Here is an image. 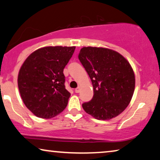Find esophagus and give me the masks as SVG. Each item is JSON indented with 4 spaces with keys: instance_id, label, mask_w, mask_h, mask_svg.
I'll use <instances>...</instances> for the list:
<instances>
[{
    "instance_id": "esophagus-1",
    "label": "esophagus",
    "mask_w": 160,
    "mask_h": 160,
    "mask_svg": "<svg viewBox=\"0 0 160 160\" xmlns=\"http://www.w3.org/2000/svg\"><path fill=\"white\" fill-rule=\"evenodd\" d=\"M75 92H76V93H79V92H80V87H79L76 88V89H75Z\"/></svg>"
}]
</instances>
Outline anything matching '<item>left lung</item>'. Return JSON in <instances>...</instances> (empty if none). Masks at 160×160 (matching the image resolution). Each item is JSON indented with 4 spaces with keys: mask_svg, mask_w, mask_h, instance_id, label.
I'll use <instances>...</instances> for the list:
<instances>
[{
    "mask_svg": "<svg viewBox=\"0 0 160 160\" xmlns=\"http://www.w3.org/2000/svg\"><path fill=\"white\" fill-rule=\"evenodd\" d=\"M78 59L92 81L94 96L82 104L84 111L99 120L119 115L131 102L135 88L133 68L117 51L102 47H83Z\"/></svg>",
    "mask_w": 160,
    "mask_h": 160,
    "instance_id": "left-lung-1",
    "label": "left lung"
}]
</instances>
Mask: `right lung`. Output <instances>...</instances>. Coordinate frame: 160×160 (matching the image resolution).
Here are the masks:
<instances>
[{"label":"right lung","instance_id":"obj_1","mask_svg":"<svg viewBox=\"0 0 160 160\" xmlns=\"http://www.w3.org/2000/svg\"><path fill=\"white\" fill-rule=\"evenodd\" d=\"M76 46H46L31 53L19 70L18 86L26 107L35 115L51 119L65 109L71 94L65 88L63 68Z\"/></svg>","mask_w":160,"mask_h":160}]
</instances>
